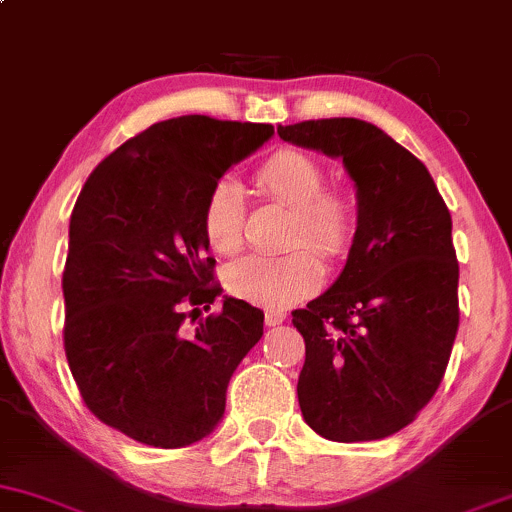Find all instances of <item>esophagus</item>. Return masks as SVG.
Listing matches in <instances>:
<instances>
[{
	"mask_svg": "<svg viewBox=\"0 0 512 512\" xmlns=\"http://www.w3.org/2000/svg\"><path fill=\"white\" fill-rule=\"evenodd\" d=\"M284 320H286L284 310H267V313H264V322H267L269 327L281 325V322H284Z\"/></svg>",
	"mask_w": 512,
	"mask_h": 512,
	"instance_id": "obj_1",
	"label": "esophagus"
}]
</instances>
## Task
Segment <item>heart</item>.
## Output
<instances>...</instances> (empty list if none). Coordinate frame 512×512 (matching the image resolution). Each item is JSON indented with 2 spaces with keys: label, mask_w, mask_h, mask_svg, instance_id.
<instances>
[{
  "label": "heart",
  "mask_w": 512,
  "mask_h": 512,
  "mask_svg": "<svg viewBox=\"0 0 512 512\" xmlns=\"http://www.w3.org/2000/svg\"><path fill=\"white\" fill-rule=\"evenodd\" d=\"M255 187L264 197L291 209L289 245L279 257L250 255L228 264L223 281L231 296L264 308H286L320 286V260L344 255L356 231L354 199L327 187V170L315 156L281 149L255 170ZM202 231L209 248L231 257L243 243V190L236 180H216L202 207Z\"/></svg>",
  "instance_id": "b5f03b06"
}]
</instances>
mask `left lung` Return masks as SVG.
<instances>
[{
	"label": "left lung",
	"mask_w": 512,
	"mask_h": 512,
	"mask_svg": "<svg viewBox=\"0 0 512 512\" xmlns=\"http://www.w3.org/2000/svg\"><path fill=\"white\" fill-rule=\"evenodd\" d=\"M284 142L339 156L358 226L330 291L293 310L305 363V424L337 443L402 431L436 395L460 327L452 219L411 151L356 117L276 127Z\"/></svg>",
	"instance_id": "obj_1"
}]
</instances>
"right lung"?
Instances as JSON below:
<instances>
[{
  "label": "right lung",
  "mask_w": 512,
  "mask_h": 512,
  "mask_svg": "<svg viewBox=\"0 0 512 512\" xmlns=\"http://www.w3.org/2000/svg\"><path fill=\"white\" fill-rule=\"evenodd\" d=\"M274 134L260 122L173 117L88 175L69 219L62 274L64 354L93 416L154 448L214 431L226 387L260 342L264 315L221 293L202 231L207 192Z\"/></svg>",
  "instance_id": "1"
}]
</instances>
